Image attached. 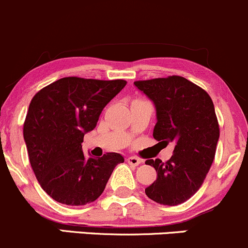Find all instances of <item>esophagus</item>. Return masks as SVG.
I'll list each match as a JSON object with an SVG mask.
<instances>
[{
    "label": "esophagus",
    "instance_id": "obj_1",
    "mask_svg": "<svg viewBox=\"0 0 248 248\" xmlns=\"http://www.w3.org/2000/svg\"><path fill=\"white\" fill-rule=\"evenodd\" d=\"M126 162L129 164H131L132 167H137V166H140V163H142V159H140V158H137V157H135V156H130V157H127L126 158Z\"/></svg>",
    "mask_w": 248,
    "mask_h": 248
}]
</instances>
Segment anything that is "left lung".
<instances>
[{
	"instance_id": "obj_1",
	"label": "left lung",
	"mask_w": 248,
	"mask_h": 248,
	"mask_svg": "<svg viewBox=\"0 0 248 248\" xmlns=\"http://www.w3.org/2000/svg\"><path fill=\"white\" fill-rule=\"evenodd\" d=\"M135 85L155 104L154 138L175 144L166 163L159 158L145 161L157 172L145 194L157 203L177 206L199 190L214 161L220 136L214 104L203 89L180 76Z\"/></svg>"
}]
</instances>
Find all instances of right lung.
Returning <instances> with one entry per match:
<instances>
[{
  "instance_id": "add662e5",
  "label": "right lung",
  "mask_w": 248,
  "mask_h": 248,
  "mask_svg": "<svg viewBox=\"0 0 248 248\" xmlns=\"http://www.w3.org/2000/svg\"><path fill=\"white\" fill-rule=\"evenodd\" d=\"M126 85L123 79L66 77L47 85L29 104L23 138L41 188L60 203L84 206L105 189L123 156L106 153L95 159L82 153L84 135L98 123L103 108Z\"/></svg>"
}]
</instances>
